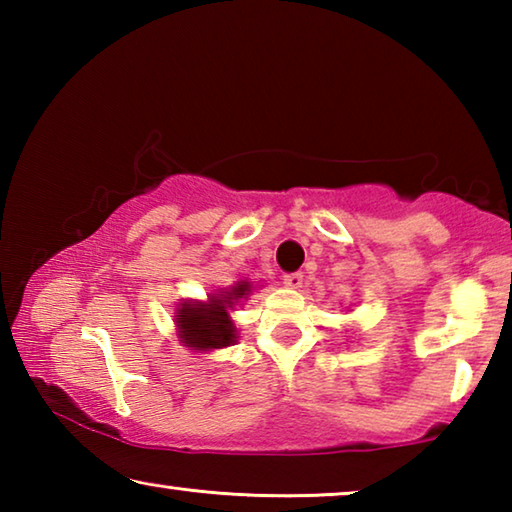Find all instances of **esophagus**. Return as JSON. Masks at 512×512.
Wrapping results in <instances>:
<instances>
[{
	"mask_svg": "<svg viewBox=\"0 0 512 512\" xmlns=\"http://www.w3.org/2000/svg\"><path fill=\"white\" fill-rule=\"evenodd\" d=\"M282 280H284V284H287V287H291V289H300V287H302V282H305V275H302V271H296V273H284V275H282Z\"/></svg>",
	"mask_w": 512,
	"mask_h": 512,
	"instance_id": "34e87169",
	"label": "esophagus"
}]
</instances>
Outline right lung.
<instances>
[{"instance_id": "obj_1", "label": "right lung", "mask_w": 512, "mask_h": 512, "mask_svg": "<svg viewBox=\"0 0 512 512\" xmlns=\"http://www.w3.org/2000/svg\"><path fill=\"white\" fill-rule=\"evenodd\" d=\"M250 291L248 282H239L230 291H221L210 298L207 305H183L178 309V332L187 348L194 350H216L228 348L237 341V329L232 325L228 309L235 300L244 298Z\"/></svg>"}]
</instances>
